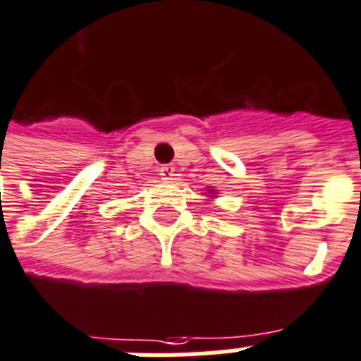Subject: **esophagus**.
<instances>
[{
	"instance_id": "1",
	"label": "esophagus",
	"mask_w": 361,
	"mask_h": 361,
	"mask_svg": "<svg viewBox=\"0 0 361 361\" xmlns=\"http://www.w3.org/2000/svg\"><path fill=\"white\" fill-rule=\"evenodd\" d=\"M174 166H170V164H164V166H161V169H159V176H161V178H163L164 181H170V180H174Z\"/></svg>"
}]
</instances>
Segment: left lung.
Returning a JSON list of instances; mask_svg holds the SVG:
<instances>
[{
	"label": "left lung",
	"mask_w": 361,
	"mask_h": 361,
	"mask_svg": "<svg viewBox=\"0 0 361 361\" xmlns=\"http://www.w3.org/2000/svg\"><path fill=\"white\" fill-rule=\"evenodd\" d=\"M208 192H209V198L215 197V189H208Z\"/></svg>",
	"instance_id": "1"
}]
</instances>
